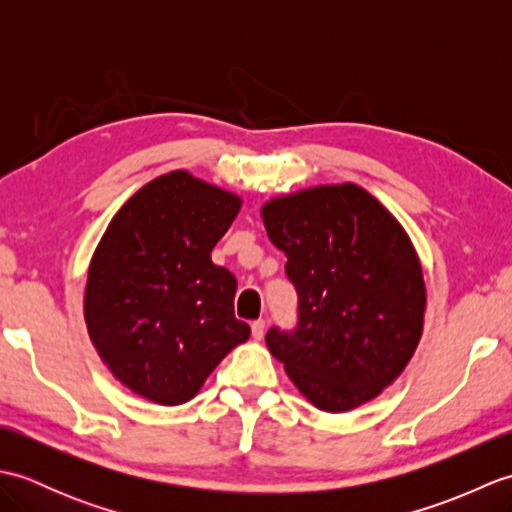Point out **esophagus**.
Listing matches in <instances>:
<instances>
[{
    "label": "esophagus",
    "instance_id": "obj_1",
    "mask_svg": "<svg viewBox=\"0 0 512 512\" xmlns=\"http://www.w3.org/2000/svg\"><path fill=\"white\" fill-rule=\"evenodd\" d=\"M250 330H253V339L262 341L264 334H266V321H264V319L253 321V325H250Z\"/></svg>",
    "mask_w": 512,
    "mask_h": 512
}]
</instances>
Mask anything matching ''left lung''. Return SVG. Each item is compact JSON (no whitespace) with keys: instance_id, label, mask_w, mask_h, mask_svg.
<instances>
[{"instance_id":"left-lung-1","label":"left lung","mask_w":512,"mask_h":512,"mask_svg":"<svg viewBox=\"0 0 512 512\" xmlns=\"http://www.w3.org/2000/svg\"><path fill=\"white\" fill-rule=\"evenodd\" d=\"M297 288L295 330L266 345L314 407L343 413L394 383L422 336V266L409 235L358 184H323L262 206Z\"/></svg>"}]
</instances>
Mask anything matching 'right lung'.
Masks as SVG:
<instances>
[{
  "label": "right lung",
  "instance_id": "obj_1",
  "mask_svg": "<svg viewBox=\"0 0 512 512\" xmlns=\"http://www.w3.org/2000/svg\"><path fill=\"white\" fill-rule=\"evenodd\" d=\"M239 206V195L178 169L138 189L107 226L88 270L85 323L134 394L182 405L250 336L235 319V275L211 262Z\"/></svg>",
  "mask_w": 512,
  "mask_h": 512
}]
</instances>
